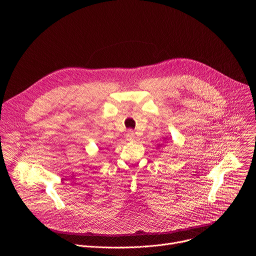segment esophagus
Masks as SVG:
<instances>
[{
  "mask_svg": "<svg viewBox=\"0 0 256 256\" xmlns=\"http://www.w3.org/2000/svg\"><path fill=\"white\" fill-rule=\"evenodd\" d=\"M126 140H134V138H136V136H134V132L132 130H130L126 132Z\"/></svg>",
  "mask_w": 256,
  "mask_h": 256,
  "instance_id": "1",
  "label": "esophagus"
}]
</instances>
